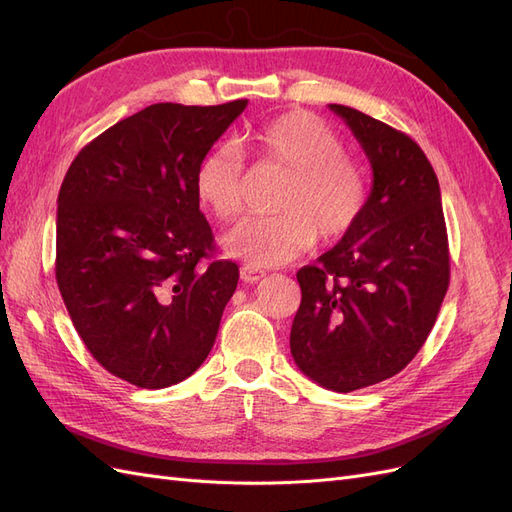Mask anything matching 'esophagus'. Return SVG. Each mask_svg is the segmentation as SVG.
Returning a JSON list of instances; mask_svg holds the SVG:
<instances>
[{
	"label": "esophagus",
	"instance_id": "obj_1",
	"mask_svg": "<svg viewBox=\"0 0 512 512\" xmlns=\"http://www.w3.org/2000/svg\"><path fill=\"white\" fill-rule=\"evenodd\" d=\"M265 275H267V271H262L258 267H252V265L241 267V280L247 284H258Z\"/></svg>",
	"mask_w": 512,
	"mask_h": 512
}]
</instances>
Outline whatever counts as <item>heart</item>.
<instances>
[{"label":"heart","mask_w":512,"mask_h":512,"mask_svg":"<svg viewBox=\"0 0 512 512\" xmlns=\"http://www.w3.org/2000/svg\"><path fill=\"white\" fill-rule=\"evenodd\" d=\"M239 148L260 162L286 170L273 200L275 215L254 218L224 237L230 256L252 267L297 258L316 243L344 239L363 218L369 179L359 160L344 153L342 138L318 117L290 111L239 138ZM196 196L215 218L232 222L243 209V156L218 145L196 166Z\"/></svg>","instance_id":"1"}]
</instances>
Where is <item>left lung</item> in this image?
<instances>
[{
    "mask_svg": "<svg viewBox=\"0 0 512 512\" xmlns=\"http://www.w3.org/2000/svg\"><path fill=\"white\" fill-rule=\"evenodd\" d=\"M367 153L363 218L316 265L299 269L290 352L307 378L350 393L393 378L423 348L451 280L436 173L412 138L329 104Z\"/></svg>",
    "mask_w": 512,
    "mask_h": 512,
    "instance_id": "8db88e82",
    "label": "left lung"
}]
</instances>
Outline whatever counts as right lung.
<instances>
[{"mask_svg": "<svg viewBox=\"0 0 512 512\" xmlns=\"http://www.w3.org/2000/svg\"><path fill=\"white\" fill-rule=\"evenodd\" d=\"M245 106L151 104L87 143L61 183V299L91 356L141 389L203 365L237 288V262L213 258L194 177Z\"/></svg>", "mask_w": 512, "mask_h": 512, "instance_id": "right-lung-1", "label": "right lung"}]
</instances>
